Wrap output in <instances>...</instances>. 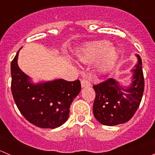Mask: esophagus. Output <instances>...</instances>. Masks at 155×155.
Returning a JSON list of instances; mask_svg holds the SVG:
<instances>
[{
    "instance_id": "esophagus-1",
    "label": "esophagus",
    "mask_w": 155,
    "mask_h": 155,
    "mask_svg": "<svg viewBox=\"0 0 155 155\" xmlns=\"http://www.w3.org/2000/svg\"><path fill=\"white\" fill-rule=\"evenodd\" d=\"M81 85H82V87L91 86V82H89L88 79H82V81H81Z\"/></svg>"
}]
</instances>
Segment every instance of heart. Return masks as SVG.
<instances>
[{
    "label": "heart",
    "instance_id": "obj_1",
    "mask_svg": "<svg viewBox=\"0 0 155 155\" xmlns=\"http://www.w3.org/2000/svg\"><path fill=\"white\" fill-rule=\"evenodd\" d=\"M111 43L106 40L87 43L78 52V58L84 63H91L101 58L99 70H107L115 63L118 57L115 48H110Z\"/></svg>",
    "mask_w": 155,
    "mask_h": 155
}]
</instances>
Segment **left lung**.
<instances>
[{"mask_svg":"<svg viewBox=\"0 0 155 155\" xmlns=\"http://www.w3.org/2000/svg\"><path fill=\"white\" fill-rule=\"evenodd\" d=\"M138 62L132 69L131 83L124 86L110 79L94 85L96 93L93 113L101 124L118 125L129 121L138 109L144 91L142 59L136 54Z\"/></svg>","mask_w":155,"mask_h":155,"instance_id":"1","label":"left lung"}]
</instances>
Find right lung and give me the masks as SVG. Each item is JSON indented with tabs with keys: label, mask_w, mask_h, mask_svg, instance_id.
I'll use <instances>...</instances> for the list:
<instances>
[{
	"label": "right lung",
	"mask_w": 155,
	"mask_h": 155,
	"mask_svg": "<svg viewBox=\"0 0 155 155\" xmlns=\"http://www.w3.org/2000/svg\"><path fill=\"white\" fill-rule=\"evenodd\" d=\"M20 49L11 63V90L18 110L39 127L54 129L61 126L68 119L70 104L80 92V81L58 79L34 83L18 67Z\"/></svg>",
	"instance_id": "obj_1"
}]
</instances>
